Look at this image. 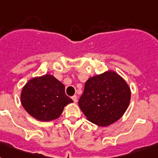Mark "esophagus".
I'll use <instances>...</instances> for the list:
<instances>
[{"instance_id": "34e87169", "label": "esophagus", "mask_w": 158, "mask_h": 158, "mask_svg": "<svg viewBox=\"0 0 158 158\" xmlns=\"http://www.w3.org/2000/svg\"><path fill=\"white\" fill-rule=\"evenodd\" d=\"M72 99H73V101H74V103H76L77 102H78V99H77V96H76V95H74V96L72 97Z\"/></svg>"}]
</instances>
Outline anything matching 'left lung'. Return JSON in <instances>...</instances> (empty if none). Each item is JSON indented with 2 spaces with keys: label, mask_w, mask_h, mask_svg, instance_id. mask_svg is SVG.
<instances>
[{
  "label": "left lung",
  "mask_w": 158,
  "mask_h": 158,
  "mask_svg": "<svg viewBox=\"0 0 158 158\" xmlns=\"http://www.w3.org/2000/svg\"><path fill=\"white\" fill-rule=\"evenodd\" d=\"M130 101L126 82L115 72L108 71L87 80L79 106L89 121L107 126L122 116Z\"/></svg>",
  "instance_id": "obj_1"
}]
</instances>
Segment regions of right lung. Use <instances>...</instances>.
Returning a JSON list of instances; mask_svg holds the SVG:
<instances>
[{"instance_id":"add662e5","label":"right lung","mask_w":158,"mask_h":158,"mask_svg":"<svg viewBox=\"0 0 158 158\" xmlns=\"http://www.w3.org/2000/svg\"><path fill=\"white\" fill-rule=\"evenodd\" d=\"M21 102L26 111L42 121H49L60 115L73 100L64 92V85L51 74L33 78L21 93Z\"/></svg>"}]
</instances>
